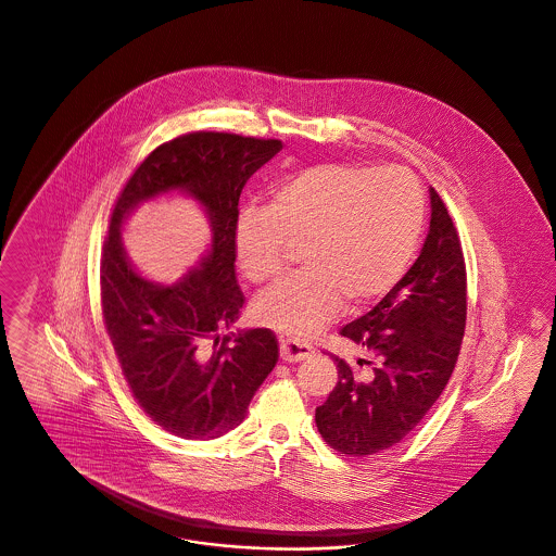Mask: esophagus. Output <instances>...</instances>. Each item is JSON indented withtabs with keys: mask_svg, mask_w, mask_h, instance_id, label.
I'll use <instances>...</instances> for the list:
<instances>
[{
	"mask_svg": "<svg viewBox=\"0 0 556 556\" xmlns=\"http://www.w3.org/2000/svg\"><path fill=\"white\" fill-rule=\"evenodd\" d=\"M279 353H281L283 362L296 364V362H304L313 355V346L308 342L296 341V339H281Z\"/></svg>",
	"mask_w": 556,
	"mask_h": 556,
	"instance_id": "esophagus-1",
	"label": "esophagus"
}]
</instances>
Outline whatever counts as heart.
<instances>
[{
  "mask_svg": "<svg viewBox=\"0 0 556 556\" xmlns=\"http://www.w3.org/2000/svg\"><path fill=\"white\" fill-rule=\"evenodd\" d=\"M426 201L404 169L324 163L283 177L266 207L237 215L232 243L243 275L275 279L302 245L304 270L277 281L254 302V315L281 334L311 339L344 306H366L404 275L424 230Z\"/></svg>",
  "mask_w": 556,
  "mask_h": 556,
  "instance_id": "heart-1",
  "label": "heart"
}]
</instances>
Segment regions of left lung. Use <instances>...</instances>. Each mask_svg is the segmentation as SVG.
Masks as SVG:
<instances>
[{"label": "left lung", "mask_w": 556, "mask_h": 556, "mask_svg": "<svg viewBox=\"0 0 556 556\" xmlns=\"http://www.w3.org/2000/svg\"><path fill=\"white\" fill-rule=\"evenodd\" d=\"M428 237L408 273L372 311L341 330L377 364L368 377L334 357L339 383L315 410L324 440L364 457L404 440L448 383L466 330V262L457 228L429 188ZM370 364V362H368Z\"/></svg>", "instance_id": "8db88e82"}]
</instances>
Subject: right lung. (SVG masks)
I'll return each instance as SVG.
<instances>
[{
    "instance_id": "right-lung-1",
    "label": "right lung",
    "mask_w": 556,
    "mask_h": 556,
    "mask_svg": "<svg viewBox=\"0 0 556 556\" xmlns=\"http://www.w3.org/2000/svg\"><path fill=\"white\" fill-rule=\"evenodd\" d=\"M283 143L230 132H190L159 146L116 201L101 260V308L128 387L161 428L186 440H212L237 428L277 364L270 330L222 337L245 296L235 277L239 197ZM177 191L208 215L206 256L173 285L143 278L122 243L127 215L141 202Z\"/></svg>"
}]
</instances>
